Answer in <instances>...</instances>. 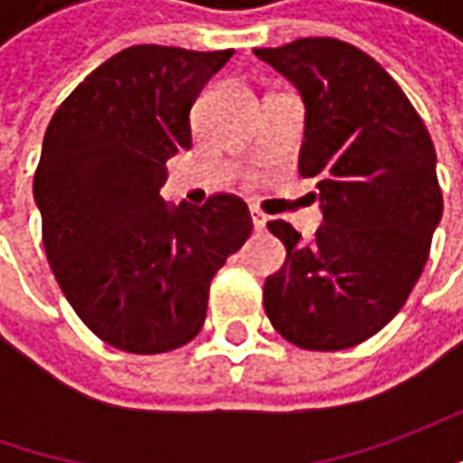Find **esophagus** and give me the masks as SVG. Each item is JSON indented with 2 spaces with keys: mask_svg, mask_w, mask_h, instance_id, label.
<instances>
[{
  "mask_svg": "<svg viewBox=\"0 0 463 463\" xmlns=\"http://www.w3.org/2000/svg\"><path fill=\"white\" fill-rule=\"evenodd\" d=\"M250 213H252V223H255V229H258V232H262V229H265V223H268V216H265L260 208H252Z\"/></svg>",
  "mask_w": 463,
  "mask_h": 463,
  "instance_id": "esophagus-1",
  "label": "esophagus"
}]
</instances>
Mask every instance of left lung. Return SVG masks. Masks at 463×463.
<instances>
[{
    "mask_svg": "<svg viewBox=\"0 0 463 463\" xmlns=\"http://www.w3.org/2000/svg\"><path fill=\"white\" fill-rule=\"evenodd\" d=\"M307 105L298 154L325 223L309 244L291 223L268 222L286 262L265 280L270 325L304 350H345L394 319L415 288L443 216L436 146L422 118L355 45L298 38L255 51Z\"/></svg>",
    "mask_w": 463,
    "mask_h": 463,
    "instance_id": "left-lung-1",
    "label": "left lung"
}]
</instances>
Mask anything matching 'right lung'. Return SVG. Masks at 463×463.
Instances as JSON below:
<instances>
[{"label":"right lung","instance_id":"right-lung-1","mask_svg":"<svg viewBox=\"0 0 463 463\" xmlns=\"http://www.w3.org/2000/svg\"><path fill=\"white\" fill-rule=\"evenodd\" d=\"M232 53L131 45L87 74L45 128L33 177L45 258L77 317L118 350L190 343L211 280L252 234L232 193L201 208L159 195L167 159L193 144V102Z\"/></svg>","mask_w":463,"mask_h":463}]
</instances>
